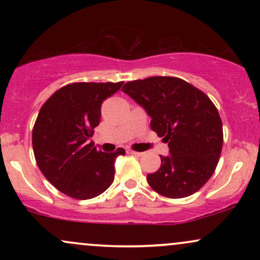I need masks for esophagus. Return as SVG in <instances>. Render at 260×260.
Listing matches in <instances>:
<instances>
[{"label":"esophagus","instance_id":"34e87169","mask_svg":"<svg viewBox=\"0 0 260 260\" xmlns=\"http://www.w3.org/2000/svg\"><path fill=\"white\" fill-rule=\"evenodd\" d=\"M127 154H129V155H136V156H142L143 155V153H138V151H134V150H132V149H127Z\"/></svg>","mask_w":260,"mask_h":260}]
</instances>
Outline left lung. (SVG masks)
I'll return each mask as SVG.
<instances>
[{
  "label": "left lung",
  "instance_id": "obj_1",
  "mask_svg": "<svg viewBox=\"0 0 260 260\" xmlns=\"http://www.w3.org/2000/svg\"><path fill=\"white\" fill-rule=\"evenodd\" d=\"M147 111L150 127L168 143L169 156L147 180L156 193L184 198L207 183L221 154L222 123L204 92L176 77H150L122 86Z\"/></svg>",
  "mask_w": 260,
  "mask_h": 260
}]
</instances>
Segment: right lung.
<instances>
[{
	"label": "right lung",
	"instance_id": "right-lung-1",
	"mask_svg": "<svg viewBox=\"0 0 260 260\" xmlns=\"http://www.w3.org/2000/svg\"><path fill=\"white\" fill-rule=\"evenodd\" d=\"M122 84L72 83L41 106L32 128L35 160L47 181L66 196L84 201L111 186L116 157L126 151L103 153L89 139L100 123L103 101Z\"/></svg>",
	"mask_w": 260,
	"mask_h": 260
}]
</instances>
